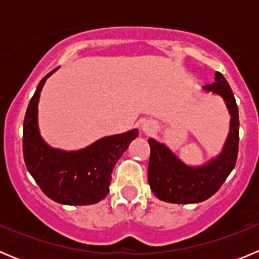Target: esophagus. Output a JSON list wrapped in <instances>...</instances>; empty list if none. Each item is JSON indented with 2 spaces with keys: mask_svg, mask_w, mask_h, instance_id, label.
I'll return each instance as SVG.
<instances>
[{
  "mask_svg": "<svg viewBox=\"0 0 259 259\" xmlns=\"http://www.w3.org/2000/svg\"><path fill=\"white\" fill-rule=\"evenodd\" d=\"M155 128H157V125H155V123H153L152 120H146V122H144L143 124H141V130H143V132H145V134H152Z\"/></svg>",
  "mask_w": 259,
  "mask_h": 259,
  "instance_id": "esophagus-1",
  "label": "esophagus"
}]
</instances>
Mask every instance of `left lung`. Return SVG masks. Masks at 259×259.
Here are the masks:
<instances>
[{
  "label": "left lung",
  "instance_id": "obj_1",
  "mask_svg": "<svg viewBox=\"0 0 259 259\" xmlns=\"http://www.w3.org/2000/svg\"><path fill=\"white\" fill-rule=\"evenodd\" d=\"M205 91L223 97L231 115L230 134L223 150L206 164L192 167L180 161L164 144L149 139L148 182L159 200L171 203L202 202L217 193L236 164L239 153V110L230 84L221 72Z\"/></svg>",
  "mask_w": 259,
  "mask_h": 259
}]
</instances>
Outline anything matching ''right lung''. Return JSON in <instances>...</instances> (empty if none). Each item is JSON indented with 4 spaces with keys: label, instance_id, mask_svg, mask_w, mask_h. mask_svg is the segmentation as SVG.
<instances>
[{
    "label": "right lung",
    "instance_id": "right-lung-1",
    "mask_svg": "<svg viewBox=\"0 0 259 259\" xmlns=\"http://www.w3.org/2000/svg\"><path fill=\"white\" fill-rule=\"evenodd\" d=\"M56 70L42 77L27 107L23 123L24 162L50 200L63 205H92L106 197L114 166L139 131L102 137L76 152L50 148L38 131L37 105L41 89Z\"/></svg>",
    "mask_w": 259,
    "mask_h": 259
}]
</instances>
